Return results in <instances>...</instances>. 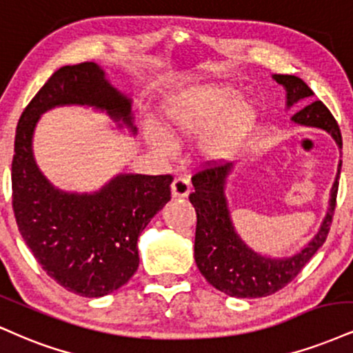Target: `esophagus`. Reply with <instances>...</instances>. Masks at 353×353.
Returning a JSON list of instances; mask_svg holds the SVG:
<instances>
[{"label": "esophagus", "mask_w": 353, "mask_h": 353, "mask_svg": "<svg viewBox=\"0 0 353 353\" xmlns=\"http://www.w3.org/2000/svg\"><path fill=\"white\" fill-rule=\"evenodd\" d=\"M190 190L192 189H190L189 181L185 179V177H176L171 184V194H172V197H176V199L188 197V195L190 194Z\"/></svg>", "instance_id": "obj_1"}]
</instances>
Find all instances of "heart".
Segmentation results:
<instances>
[{"label":"heart","mask_w":353,"mask_h":353,"mask_svg":"<svg viewBox=\"0 0 353 353\" xmlns=\"http://www.w3.org/2000/svg\"><path fill=\"white\" fill-rule=\"evenodd\" d=\"M261 113L253 100L239 97L228 83H209L177 93L163 112V133L172 141H188L202 130L195 151L207 164H227L243 152L256 134ZM148 141L168 154L169 143L156 130Z\"/></svg>","instance_id":"heart-1"}]
</instances>
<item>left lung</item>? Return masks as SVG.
Instances as JSON below:
<instances>
[{
  "label": "left lung",
  "mask_w": 353,
  "mask_h": 353,
  "mask_svg": "<svg viewBox=\"0 0 353 353\" xmlns=\"http://www.w3.org/2000/svg\"><path fill=\"white\" fill-rule=\"evenodd\" d=\"M286 92V110L294 105L306 107L299 110L291 121L305 128H319L330 134L342 150V136L337 123L322 101H312L314 92L296 75H273ZM236 164H225L205 169L192 177L194 192L189 201L197 214L194 256L195 265L203 278L215 290L232 298H265L283 290L298 276L305 263L324 245L329 233L337 197L339 177L342 159L339 161L337 174L330 189L329 209L319 230L303 248L286 256H270L245 241L232 219L230 202L227 197V182Z\"/></svg>",
  "instance_id": "8db88e82"
}]
</instances>
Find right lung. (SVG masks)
Returning a JSON list of instances; mask_svg holds the SVG:
<instances>
[{"label": "right lung", "instance_id": "right-lung-1", "mask_svg": "<svg viewBox=\"0 0 353 353\" xmlns=\"http://www.w3.org/2000/svg\"><path fill=\"white\" fill-rule=\"evenodd\" d=\"M105 113L136 136L133 99L95 62L55 70L21 114L12 156V209L24 241L42 270L67 291L101 298L130 281L139 265L138 236L171 201V176L118 172L93 192H69L50 182L34 158V131L57 107Z\"/></svg>", "mask_w": 353, "mask_h": 353}]
</instances>
